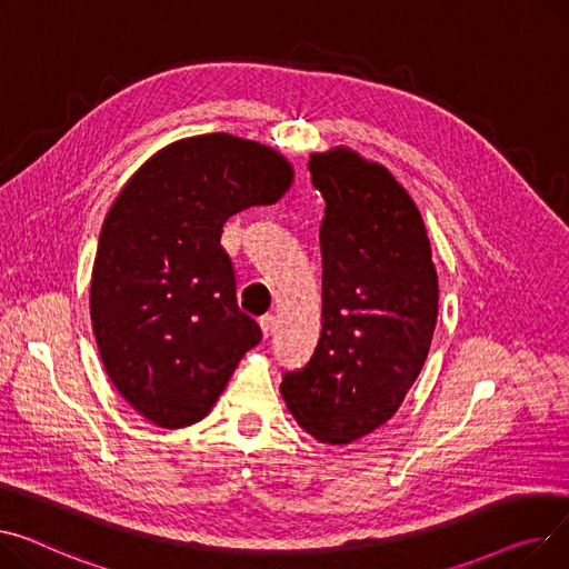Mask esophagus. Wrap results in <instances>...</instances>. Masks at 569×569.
I'll use <instances>...</instances> for the list:
<instances>
[{"mask_svg": "<svg viewBox=\"0 0 569 569\" xmlns=\"http://www.w3.org/2000/svg\"><path fill=\"white\" fill-rule=\"evenodd\" d=\"M258 325H260V331H262L264 338L272 336V331H274V318H272V316H262V318L258 320Z\"/></svg>", "mask_w": 569, "mask_h": 569, "instance_id": "34e87169", "label": "esophagus"}]
</instances>
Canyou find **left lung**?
<instances>
[{"label": "left lung", "instance_id": "8db88e82", "mask_svg": "<svg viewBox=\"0 0 569 569\" xmlns=\"http://www.w3.org/2000/svg\"><path fill=\"white\" fill-rule=\"evenodd\" d=\"M309 171L327 203L322 331L281 396L301 430L348 446L385 426L419 377L439 279L421 210L385 164L333 146L311 156Z\"/></svg>", "mask_w": 569, "mask_h": 569}]
</instances>
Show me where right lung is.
<instances>
[{
	"mask_svg": "<svg viewBox=\"0 0 569 569\" xmlns=\"http://www.w3.org/2000/svg\"><path fill=\"white\" fill-rule=\"evenodd\" d=\"M295 169L277 148L226 132L150 156L113 199L91 274V327L111 385L146 421H203L260 327L240 313L221 226L277 203Z\"/></svg>",
	"mask_w": 569,
	"mask_h": 569,
	"instance_id": "1",
	"label": "right lung"
}]
</instances>
